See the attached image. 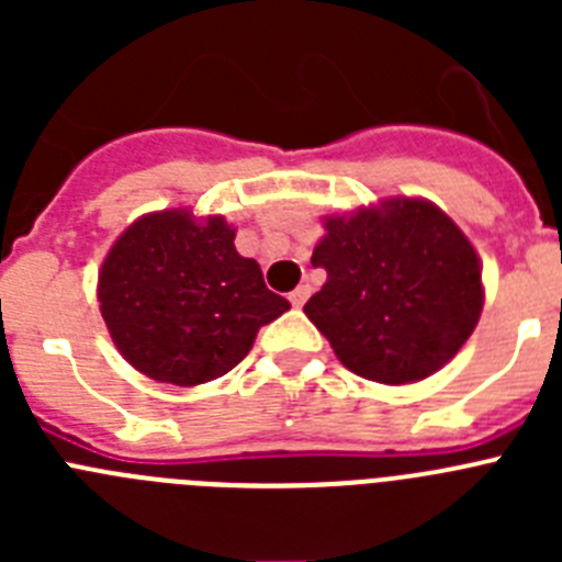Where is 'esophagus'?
I'll return each mask as SVG.
<instances>
[{
  "label": "esophagus",
  "instance_id": "34e87169",
  "mask_svg": "<svg viewBox=\"0 0 562 562\" xmlns=\"http://www.w3.org/2000/svg\"><path fill=\"white\" fill-rule=\"evenodd\" d=\"M310 292H312L310 284H301V286H297V290H292V292H290L292 306H295V310H301V306L306 304V297H310Z\"/></svg>",
  "mask_w": 562,
  "mask_h": 562
}]
</instances>
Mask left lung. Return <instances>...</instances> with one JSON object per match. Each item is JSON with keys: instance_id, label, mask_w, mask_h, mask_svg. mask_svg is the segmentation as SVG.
<instances>
[{"instance_id": "left-lung-1", "label": "left lung", "mask_w": 562, "mask_h": 562, "mask_svg": "<svg viewBox=\"0 0 562 562\" xmlns=\"http://www.w3.org/2000/svg\"><path fill=\"white\" fill-rule=\"evenodd\" d=\"M312 265L324 267L326 284L306 301V317L366 380H425L479 324V256L430 202L391 200L351 220L331 216Z\"/></svg>"}]
</instances>
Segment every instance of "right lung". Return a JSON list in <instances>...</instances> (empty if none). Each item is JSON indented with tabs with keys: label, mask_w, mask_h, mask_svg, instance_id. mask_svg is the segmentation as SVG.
Returning <instances> with one entry per match:
<instances>
[{
	"label": "right lung",
	"mask_w": 562,
	"mask_h": 562,
	"mask_svg": "<svg viewBox=\"0 0 562 562\" xmlns=\"http://www.w3.org/2000/svg\"><path fill=\"white\" fill-rule=\"evenodd\" d=\"M222 216L148 213L103 261L98 301L114 346L151 380L200 385L227 374L258 329L290 310L261 267L233 247Z\"/></svg>",
	"instance_id": "1"
}]
</instances>
